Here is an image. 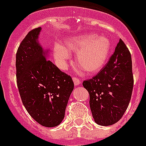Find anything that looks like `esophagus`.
Segmentation results:
<instances>
[{
	"label": "esophagus",
	"instance_id": "obj_1",
	"mask_svg": "<svg viewBox=\"0 0 146 146\" xmlns=\"http://www.w3.org/2000/svg\"><path fill=\"white\" fill-rule=\"evenodd\" d=\"M72 80H73V81H74V83L75 86L80 85V83H81V81H80V80L78 78H74H74H72Z\"/></svg>",
	"mask_w": 146,
	"mask_h": 146
}]
</instances>
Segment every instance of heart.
<instances>
[{
	"label": "heart",
	"instance_id": "obj_1",
	"mask_svg": "<svg viewBox=\"0 0 146 146\" xmlns=\"http://www.w3.org/2000/svg\"><path fill=\"white\" fill-rule=\"evenodd\" d=\"M111 42L104 36L94 33H82L66 37L63 44L54 46V55L60 68L66 66L69 52H76V63L88 74H95L106 63Z\"/></svg>",
	"mask_w": 146,
	"mask_h": 146
}]
</instances>
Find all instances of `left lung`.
Listing matches in <instances>:
<instances>
[{"label":"left lung","instance_id":"obj_1","mask_svg":"<svg viewBox=\"0 0 146 146\" xmlns=\"http://www.w3.org/2000/svg\"><path fill=\"white\" fill-rule=\"evenodd\" d=\"M83 86L89 93L90 109L97 124L108 126L121 119L134 86L131 56L121 39L103 69L83 81Z\"/></svg>","mask_w":146,"mask_h":146}]
</instances>
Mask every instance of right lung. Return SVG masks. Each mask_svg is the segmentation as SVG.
<instances>
[{"label":"right lung","instance_id":"obj_1","mask_svg":"<svg viewBox=\"0 0 146 146\" xmlns=\"http://www.w3.org/2000/svg\"><path fill=\"white\" fill-rule=\"evenodd\" d=\"M40 27L29 32L16 54V78L21 100L28 113L45 127H55L64 118L74 89L70 76L46 59L48 49L38 42Z\"/></svg>","mask_w":146,"mask_h":146}]
</instances>
